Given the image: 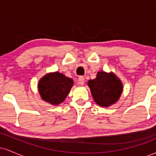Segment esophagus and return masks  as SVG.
<instances>
[{
	"mask_svg": "<svg viewBox=\"0 0 156 156\" xmlns=\"http://www.w3.org/2000/svg\"><path fill=\"white\" fill-rule=\"evenodd\" d=\"M84 83H85V78L82 76L79 77L78 79V83L79 84V85H83Z\"/></svg>",
	"mask_w": 156,
	"mask_h": 156,
	"instance_id": "1",
	"label": "esophagus"
}]
</instances>
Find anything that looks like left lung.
<instances>
[{
  "mask_svg": "<svg viewBox=\"0 0 156 156\" xmlns=\"http://www.w3.org/2000/svg\"><path fill=\"white\" fill-rule=\"evenodd\" d=\"M88 86L94 101L102 107L117 103L122 92V83L113 73L98 72L96 78L89 80Z\"/></svg>",
  "mask_w": 156,
  "mask_h": 156,
  "instance_id": "8db88e82",
  "label": "left lung"
}]
</instances>
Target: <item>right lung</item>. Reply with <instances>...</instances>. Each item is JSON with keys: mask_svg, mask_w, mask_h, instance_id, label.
<instances>
[{"mask_svg": "<svg viewBox=\"0 0 156 156\" xmlns=\"http://www.w3.org/2000/svg\"><path fill=\"white\" fill-rule=\"evenodd\" d=\"M73 86V79L55 72L42 77L39 81L38 89L43 101L52 105H58L65 100Z\"/></svg>", "mask_w": 156, "mask_h": 156, "instance_id": "1", "label": "right lung"}]
</instances>
